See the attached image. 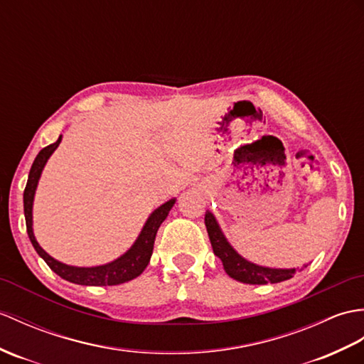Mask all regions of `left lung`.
Wrapping results in <instances>:
<instances>
[{"label": "left lung", "mask_w": 364, "mask_h": 364, "mask_svg": "<svg viewBox=\"0 0 364 364\" xmlns=\"http://www.w3.org/2000/svg\"><path fill=\"white\" fill-rule=\"evenodd\" d=\"M205 225H206L209 240H210V245H213L215 256L222 259L225 272L232 279H235V281L243 282V284L262 285L268 282L277 284L294 276V269H276V268L259 267L240 257L237 252L232 250L231 245L226 242L220 228H218L215 222L214 215L210 213H206L205 215Z\"/></svg>", "instance_id": "8db88e82"}]
</instances>
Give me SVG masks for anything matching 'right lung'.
Here are the masks:
<instances>
[{"instance_id":"obj_1","label":"right lung","mask_w":364,"mask_h":364,"mask_svg":"<svg viewBox=\"0 0 364 364\" xmlns=\"http://www.w3.org/2000/svg\"><path fill=\"white\" fill-rule=\"evenodd\" d=\"M62 136L50 144V146L41 149L37 158L33 159V164L31 167L29 178L26 183V188H24L23 193V201H24V217H26V230L28 235L33 245V248L38 252L40 257L48 264V267L57 273L65 281H70L73 284H80V285H117L129 282L132 279L138 277L146 267L149 265V260L151 256V251H154V243H155V235L158 232V228L166 220L168 210L172 209L175 200H168L164 203L163 206H159L154 214L149 217V220L141 231L138 240L134 242L133 247L125 252L124 256L116 259L112 264H107L102 267H92V268H77V267H70L65 265L62 262L50 257L43 248L37 243L36 237H33L32 232V201H33V193H36V188L38 178L41 175V171L48 161V158L53 155V151L57 149L58 144H60Z\"/></svg>"}]
</instances>
